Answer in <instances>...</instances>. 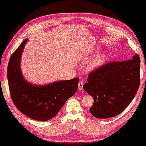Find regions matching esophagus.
I'll use <instances>...</instances> for the list:
<instances>
[{"instance_id":"1","label":"esophagus","mask_w":146,"mask_h":146,"mask_svg":"<svg viewBox=\"0 0 146 146\" xmlns=\"http://www.w3.org/2000/svg\"><path fill=\"white\" fill-rule=\"evenodd\" d=\"M83 84H84V82H83V81H80V82H79V83H78V89L81 90H82Z\"/></svg>"}]
</instances>
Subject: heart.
Returning a JSON list of instances; mask_svg holds the SVG:
<instances>
[{"label": "heart", "mask_w": 146, "mask_h": 146, "mask_svg": "<svg viewBox=\"0 0 146 146\" xmlns=\"http://www.w3.org/2000/svg\"><path fill=\"white\" fill-rule=\"evenodd\" d=\"M105 59V56L103 54H98V56H95L90 61V62L88 64L87 68L89 70H92L94 69H96V68L100 66L102 64Z\"/></svg>", "instance_id": "obj_1"}]
</instances>
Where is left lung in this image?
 <instances>
[{"instance_id": "1", "label": "left lung", "mask_w": 146, "mask_h": 146, "mask_svg": "<svg viewBox=\"0 0 146 146\" xmlns=\"http://www.w3.org/2000/svg\"><path fill=\"white\" fill-rule=\"evenodd\" d=\"M140 59L111 61L89 74L83 89L94 98L90 112L97 118H109L121 114L132 102L138 90Z\"/></svg>"}]
</instances>
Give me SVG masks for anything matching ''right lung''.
<instances>
[{
    "instance_id": "1",
    "label": "right lung",
    "mask_w": 146,
    "mask_h": 146,
    "mask_svg": "<svg viewBox=\"0 0 146 146\" xmlns=\"http://www.w3.org/2000/svg\"><path fill=\"white\" fill-rule=\"evenodd\" d=\"M26 39L9 59L7 76L11 100L19 111L37 121H48L59 113L68 98L77 91L79 78L59 81L44 86L29 84L20 70L23 50Z\"/></svg>"
}]
</instances>
